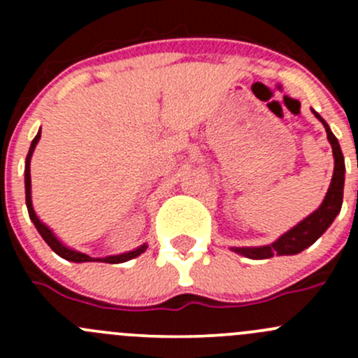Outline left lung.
<instances>
[{
  "label": "left lung",
  "instance_id": "8db88e82",
  "mask_svg": "<svg viewBox=\"0 0 358 358\" xmlns=\"http://www.w3.org/2000/svg\"><path fill=\"white\" fill-rule=\"evenodd\" d=\"M313 114L322 121L327 133V140H329L334 154V173L333 180H331L329 190H327L326 194V199H324L320 208L317 209L315 213H312L308 218H305L301 223H298L294 229H291L289 232L284 234L279 241H275V243L270 244V246L232 248L234 251L239 252V255L248 256V258L251 259H266L272 258V256L298 255L303 249L312 246V244L329 229L331 223L334 222L336 215L341 211L343 187H345V159H343V152L341 149H339L338 138L333 135V131L329 129L327 122L324 121L317 112H313Z\"/></svg>",
  "mask_w": 358,
  "mask_h": 358
}]
</instances>
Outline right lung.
I'll return each mask as SVG.
<instances>
[{
    "label": "right lung",
    "mask_w": 358,
    "mask_h": 358,
    "mask_svg": "<svg viewBox=\"0 0 358 358\" xmlns=\"http://www.w3.org/2000/svg\"><path fill=\"white\" fill-rule=\"evenodd\" d=\"M39 136H41V131L36 135V138L32 140L31 143V149H29V154L27 157H25V204H27V211H29V218L32 220V223H34V227L38 229V232L41 234V237L45 239V243L48 244L50 248L53 249V251L57 252L59 256H62V258L69 259V262H74V263H83V262H102V263H122V262H128V259H133L136 258L138 255H142L143 251H145L147 246L143 244L142 248L135 249V251H129V252H124V255H117V256H107V258H92V256L85 255V252H79V251H72V249H69L64 246L62 243H60L59 239H57L55 236L52 234V230L48 229V227L43 225L41 222H39V218L36 216L34 209H32V201H31V156L32 152H34V147L36 143H38Z\"/></svg>",
    "instance_id": "add662e5"
}]
</instances>
